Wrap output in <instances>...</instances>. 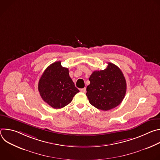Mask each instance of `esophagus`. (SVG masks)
<instances>
[{
    "instance_id": "esophagus-1",
    "label": "esophagus",
    "mask_w": 160,
    "mask_h": 160,
    "mask_svg": "<svg viewBox=\"0 0 160 160\" xmlns=\"http://www.w3.org/2000/svg\"><path fill=\"white\" fill-rule=\"evenodd\" d=\"M80 91H81L82 92L85 93V92H86V88H81V89H80Z\"/></svg>"
}]
</instances>
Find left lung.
Listing matches in <instances>:
<instances>
[{"mask_svg": "<svg viewBox=\"0 0 160 160\" xmlns=\"http://www.w3.org/2000/svg\"><path fill=\"white\" fill-rule=\"evenodd\" d=\"M86 95L95 108L108 111L118 106L125 98L127 83L120 68L111 62L104 70L91 74Z\"/></svg>", "mask_w": 160, "mask_h": 160, "instance_id": "8db88e82", "label": "left lung"}]
</instances>
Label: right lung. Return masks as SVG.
I'll use <instances>...</instances> for the list:
<instances>
[{
  "label": "right lung",
  "mask_w": 160,
  "mask_h": 160,
  "mask_svg": "<svg viewBox=\"0 0 160 160\" xmlns=\"http://www.w3.org/2000/svg\"><path fill=\"white\" fill-rule=\"evenodd\" d=\"M38 89L42 99L54 109L70 104L79 90L75 87L68 68L57 61L49 66L40 77Z\"/></svg>",
  "instance_id": "1"
}]
</instances>
